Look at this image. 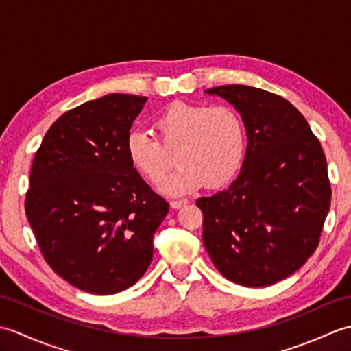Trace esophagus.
I'll list each match as a JSON object with an SVG mask.
<instances>
[{
	"label": "esophagus",
	"instance_id": "obj_1",
	"mask_svg": "<svg viewBox=\"0 0 351 351\" xmlns=\"http://www.w3.org/2000/svg\"><path fill=\"white\" fill-rule=\"evenodd\" d=\"M189 200L187 199H175V200H170V206L175 208V210H178V208H181L184 205H187Z\"/></svg>",
	"mask_w": 351,
	"mask_h": 351
}]
</instances>
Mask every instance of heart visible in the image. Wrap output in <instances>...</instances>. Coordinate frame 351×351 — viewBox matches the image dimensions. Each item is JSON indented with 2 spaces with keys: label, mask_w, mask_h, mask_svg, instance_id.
Segmentation results:
<instances>
[{
  "label": "heart",
  "mask_w": 351,
  "mask_h": 351,
  "mask_svg": "<svg viewBox=\"0 0 351 351\" xmlns=\"http://www.w3.org/2000/svg\"><path fill=\"white\" fill-rule=\"evenodd\" d=\"M156 137L131 131L125 149L131 166L147 181L158 182L175 152L180 166L160 184L166 195L180 196L205 184L220 189L240 167L245 134L240 113L230 106H200L175 102L154 121Z\"/></svg>",
  "instance_id": "obj_1"
}]
</instances>
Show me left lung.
I'll return each mask as SVG.
<instances>
[{"mask_svg":"<svg viewBox=\"0 0 351 351\" xmlns=\"http://www.w3.org/2000/svg\"><path fill=\"white\" fill-rule=\"evenodd\" d=\"M205 92L232 104L249 140L230 187L196 200L205 249L230 282L273 285L318 247L332 197L323 147L300 111L279 95L241 84Z\"/></svg>","mask_w":351,"mask_h":351,"instance_id":"obj_1","label":"left lung"}]
</instances>
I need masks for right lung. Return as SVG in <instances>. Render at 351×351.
<instances>
[{
    "label": "right lung",
    "instance_id": "1",
    "mask_svg": "<svg viewBox=\"0 0 351 351\" xmlns=\"http://www.w3.org/2000/svg\"><path fill=\"white\" fill-rule=\"evenodd\" d=\"M147 98L111 93L66 111L29 171L25 214L48 265L90 294H116L147 270L166 199L141 180L125 141Z\"/></svg>",
    "mask_w": 351,
    "mask_h": 351
}]
</instances>
